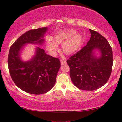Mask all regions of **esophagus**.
I'll return each instance as SVG.
<instances>
[{"mask_svg": "<svg viewBox=\"0 0 122 122\" xmlns=\"http://www.w3.org/2000/svg\"><path fill=\"white\" fill-rule=\"evenodd\" d=\"M66 63V59L65 58H63V59H61V65H63Z\"/></svg>", "mask_w": 122, "mask_h": 122, "instance_id": "1", "label": "esophagus"}]
</instances>
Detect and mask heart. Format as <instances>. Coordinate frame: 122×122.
I'll list each match as a JSON object with an SVG mask.
<instances>
[{
  "mask_svg": "<svg viewBox=\"0 0 122 122\" xmlns=\"http://www.w3.org/2000/svg\"><path fill=\"white\" fill-rule=\"evenodd\" d=\"M73 29L63 30L56 33L54 36L56 42L50 38L47 39L48 49L54 53L58 49L57 44L62 42V49L66 54H71L79 49L83 41V36L80 33H76Z\"/></svg>",
  "mask_w": 122,
  "mask_h": 122,
  "instance_id": "b5f03b06",
  "label": "heart"
}]
</instances>
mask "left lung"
Instances as JSON below:
<instances>
[{
	"label": "left lung",
	"mask_w": 122,
	"mask_h": 122,
	"mask_svg": "<svg viewBox=\"0 0 122 122\" xmlns=\"http://www.w3.org/2000/svg\"><path fill=\"white\" fill-rule=\"evenodd\" d=\"M91 36L87 44L67 60L70 76L80 89L94 91L107 82L112 71L113 51L106 38L97 31L89 29ZM101 53L99 58L94 55V50Z\"/></svg>",
	"instance_id": "1"
}]
</instances>
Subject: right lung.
Segmentation results:
<instances>
[{"label": "right lung", "instance_id": "right-lung-1", "mask_svg": "<svg viewBox=\"0 0 122 122\" xmlns=\"http://www.w3.org/2000/svg\"><path fill=\"white\" fill-rule=\"evenodd\" d=\"M47 28L31 29L18 38L11 45L8 58V66L11 79L20 89L32 94H42L51 89L56 83L61 63L58 58L46 54L41 48L30 61L23 62L20 51L26 43L41 44Z\"/></svg>", "mask_w": 122, "mask_h": 122}]
</instances>
